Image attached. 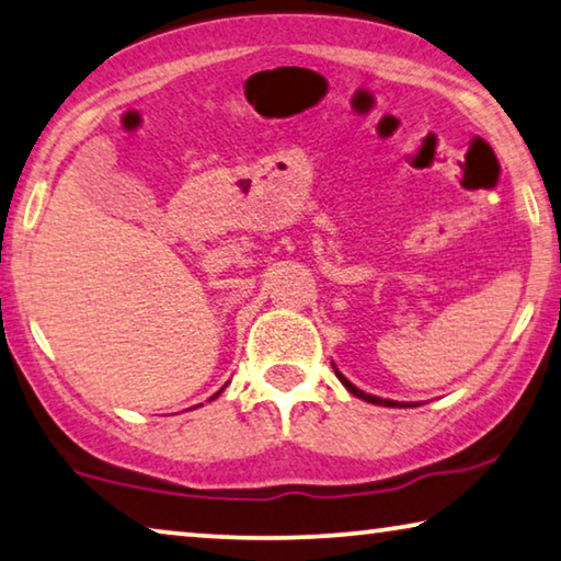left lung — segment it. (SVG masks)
I'll return each mask as SVG.
<instances>
[{
    "mask_svg": "<svg viewBox=\"0 0 561 561\" xmlns=\"http://www.w3.org/2000/svg\"><path fill=\"white\" fill-rule=\"evenodd\" d=\"M336 371V369H334ZM336 377H340V381L342 385L350 389V392L354 394V397H359V399H364V402H369V404H381V407H412V404H404V402H389V399H379V397H371V394H364L362 389H357L352 385L350 379H346L344 375H340V371H336Z\"/></svg>",
    "mask_w": 561,
    "mask_h": 561,
    "instance_id": "1",
    "label": "left lung"
}]
</instances>
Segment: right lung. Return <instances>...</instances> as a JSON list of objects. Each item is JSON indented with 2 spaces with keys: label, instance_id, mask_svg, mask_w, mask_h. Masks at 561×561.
I'll return each mask as SVG.
<instances>
[{
  "label": "right lung",
  "instance_id": "obj_1",
  "mask_svg": "<svg viewBox=\"0 0 561 561\" xmlns=\"http://www.w3.org/2000/svg\"><path fill=\"white\" fill-rule=\"evenodd\" d=\"M219 392H221V389H219ZM219 392H217V394H219ZM217 394H215V397H217ZM215 397H211V399H215Z\"/></svg>",
  "mask_w": 561,
  "mask_h": 561
}]
</instances>
